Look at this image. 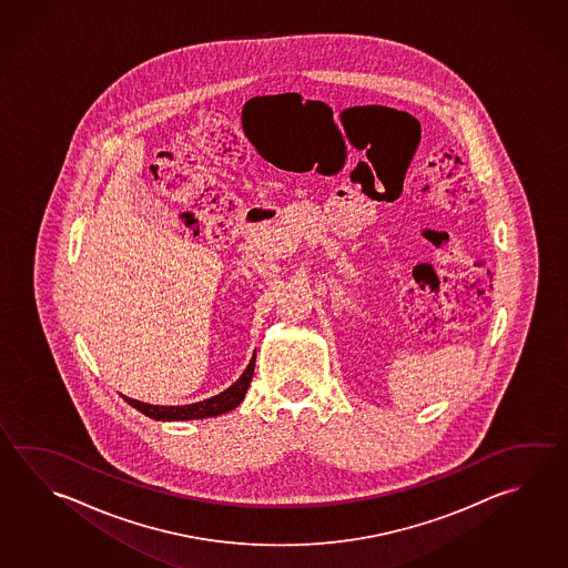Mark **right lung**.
<instances>
[{"label": "right lung", "mask_w": 568, "mask_h": 568, "mask_svg": "<svg viewBox=\"0 0 568 568\" xmlns=\"http://www.w3.org/2000/svg\"><path fill=\"white\" fill-rule=\"evenodd\" d=\"M254 364H256V356H252L246 371L242 372V376L230 388H226L224 393L212 396V398L202 400V403L184 404V406H158V404L140 403V400H134V398H128L124 394H122V398L130 406H134L135 410H140V413L154 418V420H162V423L212 418V416H220V414L234 410L244 400L247 386H250V381H252V374H254Z\"/></svg>", "instance_id": "1"}]
</instances>
